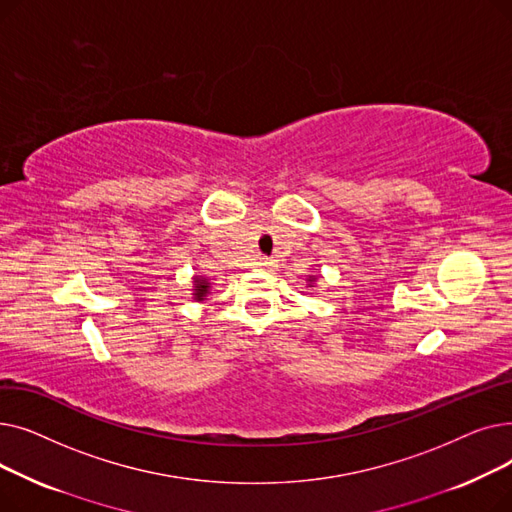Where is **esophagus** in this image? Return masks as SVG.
<instances>
[{
  "mask_svg": "<svg viewBox=\"0 0 512 512\" xmlns=\"http://www.w3.org/2000/svg\"><path fill=\"white\" fill-rule=\"evenodd\" d=\"M259 265L263 267V270H270V272H274L276 270V259H272V257H261L259 259Z\"/></svg>",
  "mask_w": 512,
  "mask_h": 512,
  "instance_id": "esophagus-1",
  "label": "esophagus"
}]
</instances>
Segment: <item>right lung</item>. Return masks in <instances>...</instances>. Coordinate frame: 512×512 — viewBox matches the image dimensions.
<instances>
[{"label":"right lung","instance_id":"right-lung-1","mask_svg":"<svg viewBox=\"0 0 512 512\" xmlns=\"http://www.w3.org/2000/svg\"><path fill=\"white\" fill-rule=\"evenodd\" d=\"M195 284H197V288H195V299H197V301H203V297L207 294L209 286H207L205 280H195Z\"/></svg>","mask_w":512,"mask_h":512}]
</instances>
